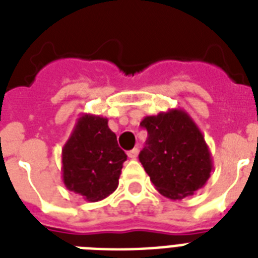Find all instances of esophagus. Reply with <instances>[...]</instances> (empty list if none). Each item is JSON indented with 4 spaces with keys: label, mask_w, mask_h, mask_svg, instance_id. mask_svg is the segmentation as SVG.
<instances>
[{
    "label": "esophagus",
    "mask_w": 258,
    "mask_h": 258,
    "mask_svg": "<svg viewBox=\"0 0 258 258\" xmlns=\"http://www.w3.org/2000/svg\"><path fill=\"white\" fill-rule=\"evenodd\" d=\"M138 154H139V150L133 149L131 151H128V153H127V155H128V158H131V159H135V158L138 157Z\"/></svg>",
    "instance_id": "34e87169"
}]
</instances>
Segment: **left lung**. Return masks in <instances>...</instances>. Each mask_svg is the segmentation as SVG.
I'll return each instance as SVG.
<instances>
[{
    "label": "left lung",
    "mask_w": 258,
    "mask_h": 258,
    "mask_svg": "<svg viewBox=\"0 0 258 258\" xmlns=\"http://www.w3.org/2000/svg\"><path fill=\"white\" fill-rule=\"evenodd\" d=\"M141 125L149 135L139 161L162 196L179 201L204 187L213 170L212 154L184 109L145 116Z\"/></svg>",
    "instance_id": "obj_1"
}]
</instances>
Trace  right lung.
I'll return each instance as SVG.
<instances>
[{"instance_id": "1", "label": "right lung", "mask_w": 258, "mask_h": 258, "mask_svg": "<svg viewBox=\"0 0 258 258\" xmlns=\"http://www.w3.org/2000/svg\"><path fill=\"white\" fill-rule=\"evenodd\" d=\"M127 155L117 146L107 117L82 113L61 151L62 182L88 202L112 194Z\"/></svg>"}]
</instances>
